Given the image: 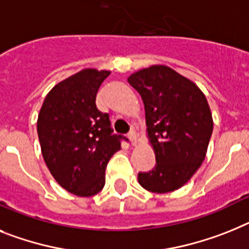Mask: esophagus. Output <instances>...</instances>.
Instances as JSON below:
<instances>
[{
	"label": "esophagus",
	"mask_w": 249,
	"mask_h": 249,
	"mask_svg": "<svg viewBox=\"0 0 249 249\" xmlns=\"http://www.w3.org/2000/svg\"><path fill=\"white\" fill-rule=\"evenodd\" d=\"M128 137H129V139H130L131 144H133V145H135V144H137V133H135L134 130H131L130 133L128 134Z\"/></svg>",
	"instance_id": "esophagus-1"
}]
</instances>
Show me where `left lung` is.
I'll return each instance as SVG.
<instances>
[{
    "mask_svg": "<svg viewBox=\"0 0 249 249\" xmlns=\"http://www.w3.org/2000/svg\"><path fill=\"white\" fill-rule=\"evenodd\" d=\"M145 108L156 166L138 173L148 191L164 194L185 185L205 160L213 133L206 97L194 82L166 66H152L128 78Z\"/></svg>",
    "mask_w": 249,
    "mask_h": 249,
    "instance_id": "obj_1",
    "label": "left lung"
}]
</instances>
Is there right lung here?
I'll use <instances>...</instances> for the list:
<instances>
[{"mask_svg": "<svg viewBox=\"0 0 249 249\" xmlns=\"http://www.w3.org/2000/svg\"><path fill=\"white\" fill-rule=\"evenodd\" d=\"M108 71L83 70L58 83L37 116L41 153L52 176L77 196H93L105 186V170L126 138L114 134L96 95Z\"/></svg>", "mask_w": 249, "mask_h": 249, "instance_id": "right-lung-1", "label": "right lung"}]
</instances>
